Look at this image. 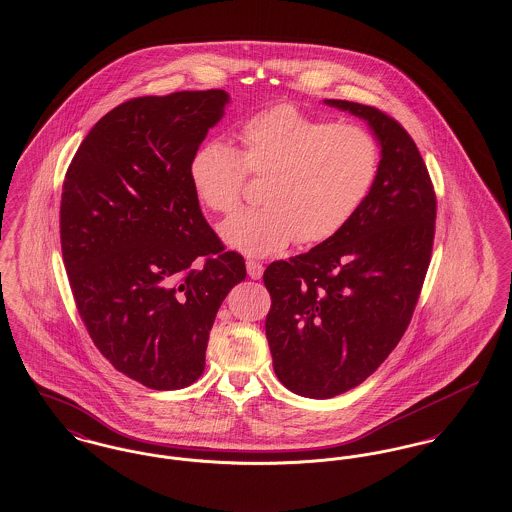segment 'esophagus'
Wrapping results in <instances>:
<instances>
[{"instance_id": "1", "label": "esophagus", "mask_w": 512, "mask_h": 512, "mask_svg": "<svg viewBox=\"0 0 512 512\" xmlns=\"http://www.w3.org/2000/svg\"><path fill=\"white\" fill-rule=\"evenodd\" d=\"M246 271H248V275L252 279H260L262 273H264V266L260 262H256V260H246Z\"/></svg>"}]
</instances>
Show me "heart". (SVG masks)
Returning a JSON list of instances; mask_svg holds the SVG:
<instances>
[{
  "label": "heart",
  "mask_w": 512,
  "mask_h": 512,
  "mask_svg": "<svg viewBox=\"0 0 512 512\" xmlns=\"http://www.w3.org/2000/svg\"><path fill=\"white\" fill-rule=\"evenodd\" d=\"M239 152L223 140L200 144L189 163L192 190L212 214L243 200L246 173L264 179L260 202L221 225L223 241L250 256L335 237L368 198L379 173L370 131L308 115L293 104L248 115L237 129Z\"/></svg>",
  "instance_id": "heart-1"
}]
</instances>
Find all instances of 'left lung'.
Wrapping results in <instances>:
<instances>
[{"mask_svg": "<svg viewBox=\"0 0 512 512\" xmlns=\"http://www.w3.org/2000/svg\"><path fill=\"white\" fill-rule=\"evenodd\" d=\"M325 104L368 121L381 160L374 189L335 237L264 271L275 376L310 399L360 385L397 347L430 266L437 214L428 167L401 123L372 106Z\"/></svg>", "mask_w": 512, "mask_h": 512, "instance_id": "1", "label": "left lung"}]
</instances>
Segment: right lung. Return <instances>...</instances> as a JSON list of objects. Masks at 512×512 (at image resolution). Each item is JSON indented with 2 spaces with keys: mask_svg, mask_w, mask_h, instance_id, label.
I'll use <instances>...</instances> for the list:
<instances>
[{
  "mask_svg": "<svg viewBox=\"0 0 512 512\" xmlns=\"http://www.w3.org/2000/svg\"><path fill=\"white\" fill-rule=\"evenodd\" d=\"M227 102L223 90L133 98L92 127L63 181L61 252L81 320L115 370L156 391L202 376L217 310L246 277L189 177Z\"/></svg>",
  "mask_w": 512,
  "mask_h": 512,
  "instance_id": "obj_1",
  "label": "right lung"
}]
</instances>
